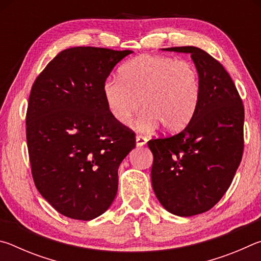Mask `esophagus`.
I'll list each match as a JSON object with an SVG mask.
<instances>
[{"label":"esophagus","mask_w":261,"mask_h":261,"mask_svg":"<svg viewBox=\"0 0 261 261\" xmlns=\"http://www.w3.org/2000/svg\"><path fill=\"white\" fill-rule=\"evenodd\" d=\"M147 143V138L144 136H140V135H137L136 136V144L137 146H144L145 144Z\"/></svg>","instance_id":"obj_1"}]
</instances>
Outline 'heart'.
Wrapping results in <instances>:
<instances>
[{"label": "heart", "mask_w": 261, "mask_h": 261, "mask_svg": "<svg viewBox=\"0 0 261 261\" xmlns=\"http://www.w3.org/2000/svg\"><path fill=\"white\" fill-rule=\"evenodd\" d=\"M110 116L126 125L144 108L137 124L143 131L158 124L168 132L188 124L199 105V73L191 62L170 56L141 55L123 65L120 78H107L102 85Z\"/></svg>", "instance_id": "1"}]
</instances>
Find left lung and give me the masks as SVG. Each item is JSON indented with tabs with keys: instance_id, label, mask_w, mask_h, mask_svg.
Returning <instances> with one entry per match:
<instances>
[{
	"instance_id": "1",
	"label": "left lung",
	"mask_w": 261,
	"mask_h": 261,
	"mask_svg": "<svg viewBox=\"0 0 261 261\" xmlns=\"http://www.w3.org/2000/svg\"><path fill=\"white\" fill-rule=\"evenodd\" d=\"M166 50L191 54L200 99L185 129L148 140L152 187L168 212L192 216L210 211L230 187L244 149V106L231 77L208 53L193 46Z\"/></svg>"
}]
</instances>
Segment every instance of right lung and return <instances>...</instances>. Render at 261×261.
<instances>
[{
    "mask_svg": "<svg viewBox=\"0 0 261 261\" xmlns=\"http://www.w3.org/2000/svg\"><path fill=\"white\" fill-rule=\"evenodd\" d=\"M131 50L73 47L35 78L26 112L31 171L41 196L64 216L88 221L112 205L117 169L135 132L106 107L102 85Z\"/></svg>",
    "mask_w": 261,
    "mask_h": 261,
    "instance_id": "add662e5",
    "label": "right lung"
}]
</instances>
